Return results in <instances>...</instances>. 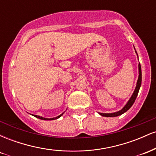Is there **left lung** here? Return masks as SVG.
Returning <instances> with one entry per match:
<instances>
[{"instance_id":"1","label":"left lung","mask_w":156,"mask_h":156,"mask_svg":"<svg viewBox=\"0 0 156 156\" xmlns=\"http://www.w3.org/2000/svg\"><path fill=\"white\" fill-rule=\"evenodd\" d=\"M136 54H137V53H136ZM139 78H138V80H137L136 87V89H135V90H134L133 94H132L131 98H130V100L128 101V103H127V104L125 105L124 108L122 109V110L119 111V112H114V113H111V114H104V113H100V114H101V116H103V117H117V116L121 115V114H124L125 112H126L127 111H128V109H129L130 107L133 105L134 102H135V101H136V97L138 95V93H139V89H140L141 84V69L140 64H139Z\"/></svg>"}]
</instances>
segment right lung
<instances>
[{
	"label": "right lung",
	"instance_id": "1",
	"mask_svg": "<svg viewBox=\"0 0 156 156\" xmlns=\"http://www.w3.org/2000/svg\"><path fill=\"white\" fill-rule=\"evenodd\" d=\"M63 114H64V113H63ZM63 114H60L59 116H58V117H56L51 118V119H48V118H44V117H39V116H37V115H34V116L35 117L39 118V119H43V120H53V119H58V118H59L61 116L63 115Z\"/></svg>",
	"mask_w": 156,
	"mask_h": 156
}]
</instances>
